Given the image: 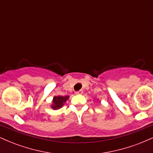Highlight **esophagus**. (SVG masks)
Segmentation results:
<instances>
[{
	"mask_svg": "<svg viewBox=\"0 0 153 153\" xmlns=\"http://www.w3.org/2000/svg\"><path fill=\"white\" fill-rule=\"evenodd\" d=\"M82 93H83V91H82V90H80V91H76V92H75V94H77V95H78V94H82Z\"/></svg>",
	"mask_w": 153,
	"mask_h": 153,
	"instance_id": "obj_1",
	"label": "esophagus"
}]
</instances>
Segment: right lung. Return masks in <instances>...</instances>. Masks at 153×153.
I'll return each instance as SVG.
<instances>
[{"label": "right lung", "instance_id": "add662e5", "mask_svg": "<svg viewBox=\"0 0 153 153\" xmlns=\"http://www.w3.org/2000/svg\"><path fill=\"white\" fill-rule=\"evenodd\" d=\"M69 99V96H54L52 100V103L51 105V108L54 110H57L60 108L61 107L63 106L64 103L66 102V101Z\"/></svg>", "mask_w": 153, "mask_h": 153}]
</instances>
